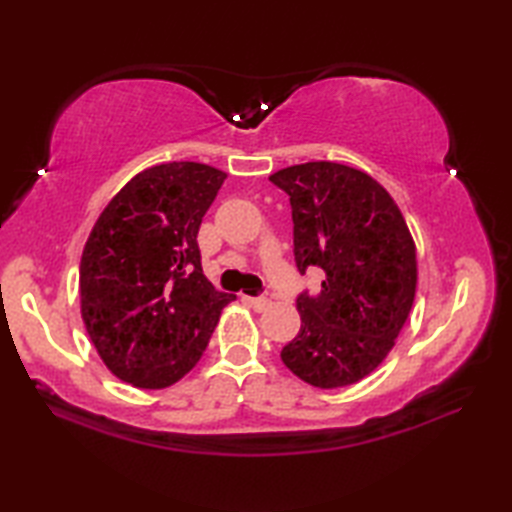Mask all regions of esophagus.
Here are the masks:
<instances>
[{"mask_svg": "<svg viewBox=\"0 0 512 512\" xmlns=\"http://www.w3.org/2000/svg\"><path fill=\"white\" fill-rule=\"evenodd\" d=\"M244 303H248L250 308L253 310H257V312H262V310H266L268 308V299L266 297H244Z\"/></svg>", "mask_w": 512, "mask_h": 512, "instance_id": "1", "label": "esophagus"}]
</instances>
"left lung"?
<instances>
[{
    "label": "left lung",
    "mask_w": 512,
    "mask_h": 512,
    "mask_svg": "<svg viewBox=\"0 0 512 512\" xmlns=\"http://www.w3.org/2000/svg\"><path fill=\"white\" fill-rule=\"evenodd\" d=\"M268 180L290 195L299 273H325L319 295L297 297L301 330L281 361L312 387L354 385L385 361L416 297L405 217L372 176L339 162L286 167Z\"/></svg>",
    "instance_id": "8db88e82"
}]
</instances>
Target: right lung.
<instances>
[{
  "mask_svg": "<svg viewBox=\"0 0 512 512\" xmlns=\"http://www.w3.org/2000/svg\"><path fill=\"white\" fill-rule=\"evenodd\" d=\"M226 173L167 162L129 180L105 206L81 257V317L114 376L162 389L200 361L235 297L202 273L198 231Z\"/></svg>",
  "mask_w": 512,
  "mask_h": 512,
  "instance_id": "1",
  "label": "right lung"
}]
</instances>
